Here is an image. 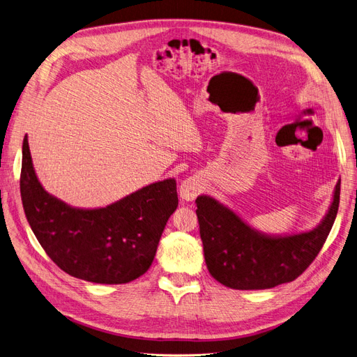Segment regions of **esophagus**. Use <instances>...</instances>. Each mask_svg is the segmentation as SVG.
<instances>
[{
	"label": "esophagus",
	"instance_id": "1",
	"mask_svg": "<svg viewBox=\"0 0 357 357\" xmlns=\"http://www.w3.org/2000/svg\"><path fill=\"white\" fill-rule=\"evenodd\" d=\"M202 192V185L198 178L191 176L185 179L179 186V195L185 201H194Z\"/></svg>",
	"mask_w": 357,
	"mask_h": 357
}]
</instances>
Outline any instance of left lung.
<instances>
[{"mask_svg":"<svg viewBox=\"0 0 357 357\" xmlns=\"http://www.w3.org/2000/svg\"><path fill=\"white\" fill-rule=\"evenodd\" d=\"M195 202L204 257L211 276L233 289H269L292 282L320 253L339 211L340 181L320 226L294 236L261 234L211 197L201 195Z\"/></svg>","mask_w":357,"mask_h":357,"instance_id":"left-lung-1","label":"left lung"}]
</instances>
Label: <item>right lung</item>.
<instances>
[{"mask_svg":"<svg viewBox=\"0 0 357 357\" xmlns=\"http://www.w3.org/2000/svg\"><path fill=\"white\" fill-rule=\"evenodd\" d=\"M20 192L30 227L54 264L70 276L107 285L127 284L147 272L166 222L178 207L176 182L165 179L105 208H72L43 190L27 136Z\"/></svg>","mask_w":357,"mask_h":357,"instance_id":"right-lung-1","label":"right lung"}]
</instances>
